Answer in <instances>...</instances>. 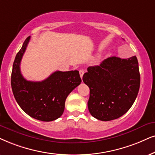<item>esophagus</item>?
<instances>
[{
	"label": "esophagus",
	"mask_w": 155,
	"mask_h": 155,
	"mask_svg": "<svg viewBox=\"0 0 155 155\" xmlns=\"http://www.w3.org/2000/svg\"><path fill=\"white\" fill-rule=\"evenodd\" d=\"M84 74V71L83 69H80L79 70V74H80V76H81V78L82 79V77H83V75Z\"/></svg>",
	"instance_id": "esophagus-1"
}]
</instances>
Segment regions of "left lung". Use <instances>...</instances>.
Segmentation results:
<instances>
[{
    "instance_id": "8db88e82",
    "label": "left lung",
    "mask_w": 155,
    "mask_h": 155,
    "mask_svg": "<svg viewBox=\"0 0 155 155\" xmlns=\"http://www.w3.org/2000/svg\"><path fill=\"white\" fill-rule=\"evenodd\" d=\"M83 81L90 89L88 109L94 118L111 121L124 115L137 97L140 74L136 56L107 58L89 66Z\"/></svg>"
}]
</instances>
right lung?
<instances>
[{
  "label": "right lung",
  "mask_w": 155,
  "mask_h": 155,
  "mask_svg": "<svg viewBox=\"0 0 155 155\" xmlns=\"http://www.w3.org/2000/svg\"><path fill=\"white\" fill-rule=\"evenodd\" d=\"M25 40L15 56L11 74V87L17 103L27 114L43 121H51L63 114L65 101L81 82L79 71L53 73L42 81L25 79L21 73L20 64L30 41Z\"/></svg>",
  "instance_id": "1"
}]
</instances>
